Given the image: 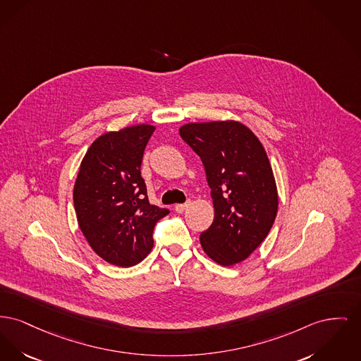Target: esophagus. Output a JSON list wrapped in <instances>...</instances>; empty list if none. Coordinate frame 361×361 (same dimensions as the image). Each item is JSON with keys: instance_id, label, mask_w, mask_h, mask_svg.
<instances>
[{"instance_id": "34e87169", "label": "esophagus", "mask_w": 361, "mask_h": 361, "mask_svg": "<svg viewBox=\"0 0 361 361\" xmlns=\"http://www.w3.org/2000/svg\"><path fill=\"white\" fill-rule=\"evenodd\" d=\"M188 206H190V202H187V203H180V204H176V206H174V210H176V212H184L188 209Z\"/></svg>"}]
</instances>
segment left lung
Here are the masks:
<instances>
[{
    "instance_id": "1",
    "label": "left lung",
    "mask_w": 361,
    "mask_h": 361,
    "mask_svg": "<svg viewBox=\"0 0 361 361\" xmlns=\"http://www.w3.org/2000/svg\"><path fill=\"white\" fill-rule=\"evenodd\" d=\"M180 136L200 157L212 190L215 214L200 234L203 251L222 266L245 260L267 237L278 210L266 151L237 121L185 124Z\"/></svg>"
}]
</instances>
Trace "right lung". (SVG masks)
<instances>
[{
    "mask_svg": "<svg viewBox=\"0 0 361 361\" xmlns=\"http://www.w3.org/2000/svg\"><path fill=\"white\" fill-rule=\"evenodd\" d=\"M155 128L107 132L87 149L73 188V204L88 244L109 263L130 267L149 254L155 224L168 209L149 204L140 174Z\"/></svg>",
    "mask_w": 361,
    "mask_h": 361,
    "instance_id": "1",
    "label": "right lung"
}]
</instances>
